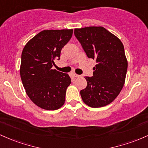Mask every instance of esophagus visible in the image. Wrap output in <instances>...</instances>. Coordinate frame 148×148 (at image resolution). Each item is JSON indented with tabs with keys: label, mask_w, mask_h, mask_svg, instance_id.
Here are the masks:
<instances>
[{
	"label": "esophagus",
	"mask_w": 148,
	"mask_h": 148,
	"mask_svg": "<svg viewBox=\"0 0 148 148\" xmlns=\"http://www.w3.org/2000/svg\"><path fill=\"white\" fill-rule=\"evenodd\" d=\"M73 75H74V76L75 77H80V75H77V74H76V73H74Z\"/></svg>",
	"instance_id": "34e87169"
}]
</instances>
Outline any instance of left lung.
I'll return each instance as SVG.
<instances>
[{
  "mask_svg": "<svg viewBox=\"0 0 148 148\" xmlns=\"http://www.w3.org/2000/svg\"><path fill=\"white\" fill-rule=\"evenodd\" d=\"M74 34L88 58L95 59L93 77L80 91L82 101L92 108L112 103L124 87L128 62L120 40L102 26L75 29Z\"/></svg>",
  "mask_w": 148,
  "mask_h": 148,
  "instance_id": "obj_1",
  "label": "left lung"
}]
</instances>
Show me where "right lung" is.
<instances>
[{
    "label": "right lung",
    "mask_w": 148,
    "mask_h": 148,
    "mask_svg": "<svg viewBox=\"0 0 148 148\" xmlns=\"http://www.w3.org/2000/svg\"><path fill=\"white\" fill-rule=\"evenodd\" d=\"M73 32V29L44 30L23 49L19 70L23 86L30 99L45 110H57L65 103L71 79L69 74L52 69V66Z\"/></svg>",
    "instance_id": "right-lung-1"
}]
</instances>
